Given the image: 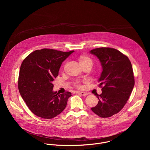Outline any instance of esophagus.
Masks as SVG:
<instances>
[{
  "label": "esophagus",
  "instance_id": "34e87169",
  "mask_svg": "<svg viewBox=\"0 0 150 150\" xmlns=\"http://www.w3.org/2000/svg\"><path fill=\"white\" fill-rule=\"evenodd\" d=\"M77 94L82 96H86L88 95V94L85 92H77Z\"/></svg>",
  "mask_w": 150,
  "mask_h": 150
}]
</instances>
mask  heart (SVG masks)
Listing matches in <instances>:
<instances>
[{"mask_svg": "<svg viewBox=\"0 0 150 150\" xmlns=\"http://www.w3.org/2000/svg\"><path fill=\"white\" fill-rule=\"evenodd\" d=\"M79 63L81 65H85V64H91V65H93V61L91 58L87 56H81L79 57ZM75 85L79 88L81 87V85L79 82H75Z\"/></svg>", "mask_w": 150, "mask_h": 150, "instance_id": "1", "label": "heart"}]
</instances>
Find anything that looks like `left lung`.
Instances as JSON below:
<instances>
[{
	"instance_id": "8db88e82",
	"label": "left lung",
	"mask_w": 150,
	"mask_h": 150,
	"mask_svg": "<svg viewBox=\"0 0 150 150\" xmlns=\"http://www.w3.org/2000/svg\"><path fill=\"white\" fill-rule=\"evenodd\" d=\"M90 53L98 58L103 68L98 79L102 93L97 95L98 104L91 110L101 117H109L123 109L134 88L131 62L127 56L113 48H97Z\"/></svg>"
}]
</instances>
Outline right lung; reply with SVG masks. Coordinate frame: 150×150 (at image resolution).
<instances>
[{
    "instance_id": "add662e5",
    "label": "right lung",
    "mask_w": 150,
    "mask_h": 150,
    "mask_svg": "<svg viewBox=\"0 0 150 150\" xmlns=\"http://www.w3.org/2000/svg\"><path fill=\"white\" fill-rule=\"evenodd\" d=\"M42 49L30 53L21 65L18 90L29 109L36 116L52 119L65 109L71 93L53 91L52 82L59 75L62 63L72 53Z\"/></svg>"
}]
</instances>
